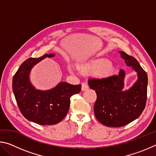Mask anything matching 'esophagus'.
<instances>
[{"instance_id":"34e87169","label":"esophagus","mask_w":156,"mask_h":156,"mask_svg":"<svg viewBox=\"0 0 156 156\" xmlns=\"http://www.w3.org/2000/svg\"><path fill=\"white\" fill-rule=\"evenodd\" d=\"M88 88H89L88 84H87L86 83H82V87H81L82 91H86V90H87Z\"/></svg>"}]
</instances>
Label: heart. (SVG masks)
Listing matches in <instances>:
<instances>
[{
  "mask_svg": "<svg viewBox=\"0 0 156 156\" xmlns=\"http://www.w3.org/2000/svg\"><path fill=\"white\" fill-rule=\"evenodd\" d=\"M80 69L85 72H96L97 74L100 77H107L112 74L114 71V66L111 62H109L105 58H99L94 60L93 62L85 65L80 66ZM69 72H72L73 69L72 67H69Z\"/></svg>",
  "mask_w": 156,
  "mask_h": 156,
  "instance_id": "heart-1",
  "label": "heart"
}]
</instances>
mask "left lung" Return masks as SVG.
<instances>
[{
	"instance_id": "obj_1",
	"label": "left lung",
	"mask_w": 156,
	"mask_h": 156,
	"mask_svg": "<svg viewBox=\"0 0 156 156\" xmlns=\"http://www.w3.org/2000/svg\"><path fill=\"white\" fill-rule=\"evenodd\" d=\"M126 65L135 71L138 79L133 86L124 90L125 72L105 78H90L89 87L96 91L94 113L100 123L111 127H120L137 119L146 105L148 77L135 58L119 51Z\"/></svg>"
}]
</instances>
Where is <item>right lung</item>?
I'll list each match as a JSON object with an SVG mask.
<instances>
[{
    "instance_id": "obj_1",
    "label": "right lung",
    "mask_w": 156,
    "mask_h": 156,
    "mask_svg": "<svg viewBox=\"0 0 156 156\" xmlns=\"http://www.w3.org/2000/svg\"><path fill=\"white\" fill-rule=\"evenodd\" d=\"M54 56V54H49L27 59L12 80L13 92L21 113L26 119L41 125L60 122L69 109L70 98L81 91V84L73 85L65 82H60L49 90H39L33 86L30 78L31 70L42 60Z\"/></svg>"
}]
</instances>
